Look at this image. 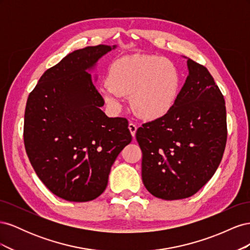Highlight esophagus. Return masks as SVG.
Masks as SVG:
<instances>
[{
	"mask_svg": "<svg viewBox=\"0 0 250 250\" xmlns=\"http://www.w3.org/2000/svg\"><path fill=\"white\" fill-rule=\"evenodd\" d=\"M128 128H129L130 133H131L132 137L134 138V137H135V132H137V129H138L137 125H135V124H134V123H132V122H130L129 124H128Z\"/></svg>",
	"mask_w": 250,
	"mask_h": 250,
	"instance_id": "1",
	"label": "esophagus"
}]
</instances>
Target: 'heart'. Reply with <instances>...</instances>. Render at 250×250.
<instances>
[{
  "instance_id": "obj_1",
  "label": "heart",
  "mask_w": 250,
  "mask_h": 250,
  "mask_svg": "<svg viewBox=\"0 0 250 250\" xmlns=\"http://www.w3.org/2000/svg\"><path fill=\"white\" fill-rule=\"evenodd\" d=\"M180 73L171 60L155 55L132 54L115 60L107 80L99 87L103 99L120 109L124 96L140 118L152 120L166 115L179 94Z\"/></svg>"
}]
</instances>
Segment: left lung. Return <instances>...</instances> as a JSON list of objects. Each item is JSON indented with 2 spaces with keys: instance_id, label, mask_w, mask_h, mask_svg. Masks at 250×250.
Instances as JSON below:
<instances>
[{
  "instance_id": "8db88e82",
  "label": "left lung",
  "mask_w": 250,
  "mask_h": 250,
  "mask_svg": "<svg viewBox=\"0 0 250 250\" xmlns=\"http://www.w3.org/2000/svg\"><path fill=\"white\" fill-rule=\"evenodd\" d=\"M188 69L173 107L135 133L144 186L165 200L197 193L220 165L228 139L224 97L214 78L190 58Z\"/></svg>"
}]
</instances>
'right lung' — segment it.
Segmentation results:
<instances>
[{"label":"right lung","mask_w":250,"mask_h":250,"mask_svg":"<svg viewBox=\"0 0 250 250\" xmlns=\"http://www.w3.org/2000/svg\"><path fill=\"white\" fill-rule=\"evenodd\" d=\"M116 46L67 54L30 93L24 122L26 152L37 176L67 201L94 200L107 186L112 164L132 140L125 118H108L87 70Z\"/></svg>","instance_id":"right-lung-1"}]
</instances>
